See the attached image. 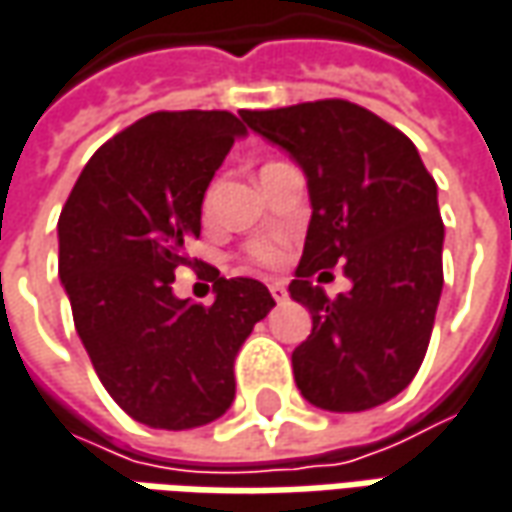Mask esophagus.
Returning <instances> with one entry per match:
<instances>
[{
  "mask_svg": "<svg viewBox=\"0 0 512 512\" xmlns=\"http://www.w3.org/2000/svg\"><path fill=\"white\" fill-rule=\"evenodd\" d=\"M269 291H272V297L277 300V303H286V300H289V291H286V283H283V280H274V283H269Z\"/></svg>",
  "mask_w": 512,
  "mask_h": 512,
  "instance_id": "1",
  "label": "esophagus"
}]
</instances>
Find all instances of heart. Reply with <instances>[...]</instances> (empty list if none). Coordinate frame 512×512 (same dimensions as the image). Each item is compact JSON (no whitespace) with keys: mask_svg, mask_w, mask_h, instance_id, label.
I'll list each match as a JSON object with an SVG mask.
<instances>
[{"mask_svg":"<svg viewBox=\"0 0 512 512\" xmlns=\"http://www.w3.org/2000/svg\"><path fill=\"white\" fill-rule=\"evenodd\" d=\"M280 246L274 243V240H257L249 246V257L257 260V263H263V266H274L277 260H280Z\"/></svg>","mask_w":512,"mask_h":512,"instance_id":"heart-1","label":"heart"}]
</instances>
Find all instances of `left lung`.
Wrapping results in <instances>:
<instances>
[{"instance_id": "obj_1", "label": "left lung", "mask_w": 512, "mask_h": 512, "mask_svg": "<svg viewBox=\"0 0 512 512\" xmlns=\"http://www.w3.org/2000/svg\"><path fill=\"white\" fill-rule=\"evenodd\" d=\"M240 115L309 184L289 294L309 309L311 334L291 354L294 382L323 411L377 408L411 385L431 343L445 240L436 181L408 135L343 98ZM337 262L352 291L328 301L310 277Z\"/></svg>"}]
</instances>
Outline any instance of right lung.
Here are the masks:
<instances>
[{
    "label": "right lung",
    "mask_w": 512,
    "mask_h": 512,
    "mask_svg": "<svg viewBox=\"0 0 512 512\" xmlns=\"http://www.w3.org/2000/svg\"><path fill=\"white\" fill-rule=\"evenodd\" d=\"M226 110L152 113L110 138L81 169L59 215V277L107 394L135 422L189 431L235 399V357L274 300L252 277L212 274L215 303L172 294L186 243L232 144Z\"/></svg>",
    "instance_id": "obj_1"
}]
</instances>
